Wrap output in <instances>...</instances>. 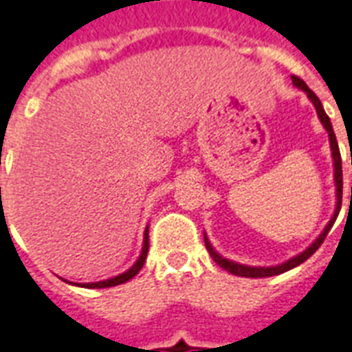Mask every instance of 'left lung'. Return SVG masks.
Here are the masks:
<instances>
[{"label":"left lung","mask_w":352,"mask_h":352,"mask_svg":"<svg viewBox=\"0 0 352 352\" xmlns=\"http://www.w3.org/2000/svg\"><path fill=\"white\" fill-rule=\"evenodd\" d=\"M292 85H294L296 88H300V90H303V92L307 94V98L311 100V103L315 105V111H317V116L318 120H320V124L324 126V130L328 131V139H330V151H332V160H333V183H336V209H333V214L332 219L328 221V224L324 226V230L318 234V237L313 241V243L305 249V251H302L300 254H296V256H292V258H288L287 262H283V264H277V265H267V267H264V265H245V264H239V262H234V260H228L224 258L222 254H219V252L214 251L213 245L209 243V239H207V236L204 234V239H206V247L207 251H209V254H211V258L217 262V264L221 265L222 270H226V272L234 273V275H239V277H252V279H258V277H273V275H279V273H285L288 272V270H292V267H296V265H300L302 262H305V260L309 258L313 252L317 251L318 247L322 245V241H324V237L328 236V232H330V228L333 226V222H336V219H338V214H340V209H341V192H343V173H341V154H340V146H338V139H336V133H333V128H332V122H330V118H328V115L324 113V107H322V103H320V100H318L317 96H315V92L311 90L305 82H303L300 77H294L292 75ZM351 199H352V186H351Z\"/></svg>","instance_id":"1"}]
</instances>
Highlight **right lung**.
I'll list each match as a JSON object with an SVG mask.
<instances>
[{
    "instance_id": "1",
    "label": "right lung",
    "mask_w": 352,
    "mask_h": 352,
    "mask_svg": "<svg viewBox=\"0 0 352 352\" xmlns=\"http://www.w3.org/2000/svg\"><path fill=\"white\" fill-rule=\"evenodd\" d=\"M146 252H148V226L145 228V236H143V247H141V254L139 258L133 262L130 270H126L124 273H118L115 277L105 280H96V283H69V285H77V287H85V288H109V287H116V285H122L126 280H130L131 277H135L139 273V270L143 267L146 260Z\"/></svg>"
}]
</instances>
